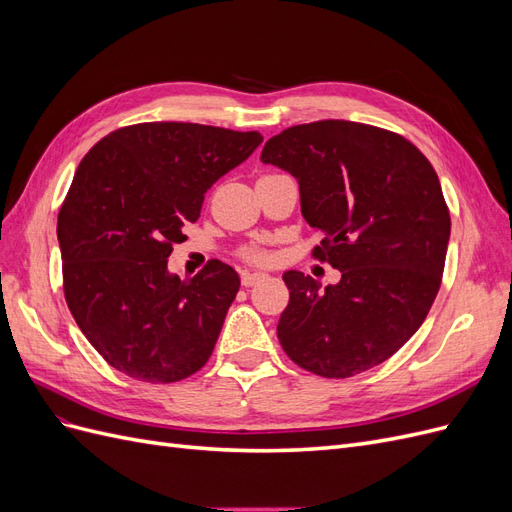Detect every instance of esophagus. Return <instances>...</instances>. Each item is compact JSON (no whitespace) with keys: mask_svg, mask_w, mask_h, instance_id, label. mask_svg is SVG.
Masks as SVG:
<instances>
[{"mask_svg":"<svg viewBox=\"0 0 512 512\" xmlns=\"http://www.w3.org/2000/svg\"><path fill=\"white\" fill-rule=\"evenodd\" d=\"M267 277V273H260V271H254V273H243L241 275V284L245 286V288H250V286H254V284H258V282H262Z\"/></svg>","mask_w":512,"mask_h":512,"instance_id":"esophagus-1","label":"esophagus"}]
</instances>
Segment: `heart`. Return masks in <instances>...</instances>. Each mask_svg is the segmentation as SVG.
Returning <instances> with one entry per match:
<instances>
[{
	"label": "heart",
	"instance_id": "obj_1",
	"mask_svg": "<svg viewBox=\"0 0 512 512\" xmlns=\"http://www.w3.org/2000/svg\"><path fill=\"white\" fill-rule=\"evenodd\" d=\"M243 256L250 262H256V265H265V262H269V254L265 250H260V247H247Z\"/></svg>",
	"mask_w": 512,
	"mask_h": 512
}]
</instances>
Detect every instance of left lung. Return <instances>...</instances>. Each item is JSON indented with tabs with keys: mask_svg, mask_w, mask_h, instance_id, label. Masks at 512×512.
<instances>
[{
	"mask_svg": "<svg viewBox=\"0 0 512 512\" xmlns=\"http://www.w3.org/2000/svg\"><path fill=\"white\" fill-rule=\"evenodd\" d=\"M260 160L299 181L303 218L324 235L312 254L342 271L324 288L284 273V352L322 378L380 365L418 331L442 284L451 213L436 170L401 134L344 119L292 126Z\"/></svg>",
	"mask_w": 512,
	"mask_h": 512,
	"instance_id": "1",
	"label": "left lung"
}]
</instances>
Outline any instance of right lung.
Here are the masks:
<instances>
[{"label":"right lung","mask_w":512,"mask_h":512,"mask_svg":"<svg viewBox=\"0 0 512 512\" xmlns=\"http://www.w3.org/2000/svg\"><path fill=\"white\" fill-rule=\"evenodd\" d=\"M260 143V132L151 121L111 132L81 160L57 218L64 294L108 365L168 384L209 361L239 275L213 258L181 280L166 262L205 192Z\"/></svg>","instance_id":"add662e5"}]
</instances>
